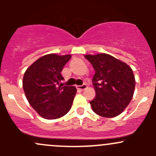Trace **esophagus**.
<instances>
[{
  "instance_id": "obj_1",
  "label": "esophagus",
  "mask_w": 156,
  "mask_h": 156,
  "mask_svg": "<svg viewBox=\"0 0 156 156\" xmlns=\"http://www.w3.org/2000/svg\"><path fill=\"white\" fill-rule=\"evenodd\" d=\"M76 87H77V89L81 90H83L86 89V88H87V84H83L82 85H78V86H76Z\"/></svg>"
}]
</instances>
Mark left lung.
<instances>
[{"label": "left lung", "instance_id": "1", "mask_svg": "<svg viewBox=\"0 0 156 156\" xmlns=\"http://www.w3.org/2000/svg\"><path fill=\"white\" fill-rule=\"evenodd\" d=\"M95 70L93 85L96 97L90 102L93 111L105 118L120 115L133 97L135 78L131 68L106 53L85 55Z\"/></svg>", "mask_w": 156, "mask_h": 156}]
</instances>
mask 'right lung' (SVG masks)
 <instances>
[{
    "mask_svg": "<svg viewBox=\"0 0 156 156\" xmlns=\"http://www.w3.org/2000/svg\"><path fill=\"white\" fill-rule=\"evenodd\" d=\"M71 57V55H45L25 72L23 86L26 98L31 107L44 119H59L72 107L76 88L60 84L64 80L61 72Z\"/></svg>",
    "mask_w": 156,
    "mask_h": 156,
    "instance_id": "obj_1",
    "label": "right lung"
}]
</instances>
